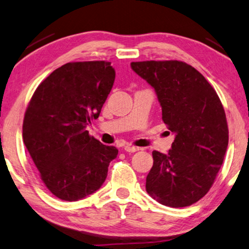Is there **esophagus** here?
Masks as SVG:
<instances>
[{
    "label": "esophagus",
    "instance_id": "1",
    "mask_svg": "<svg viewBox=\"0 0 249 249\" xmlns=\"http://www.w3.org/2000/svg\"><path fill=\"white\" fill-rule=\"evenodd\" d=\"M124 150L127 152H136L139 150V148L132 146V144H126V146H124Z\"/></svg>",
    "mask_w": 249,
    "mask_h": 249
}]
</instances>
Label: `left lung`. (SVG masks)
<instances>
[{"mask_svg":"<svg viewBox=\"0 0 249 249\" xmlns=\"http://www.w3.org/2000/svg\"><path fill=\"white\" fill-rule=\"evenodd\" d=\"M130 66L155 88L162 120L175 134L169 153L152 152L146 191L164 206H191L209 192L223 163L229 128L222 103L207 79L185 62H132Z\"/></svg>","mask_w":249,"mask_h":249,"instance_id":"left-lung-1","label":"left lung"}]
</instances>
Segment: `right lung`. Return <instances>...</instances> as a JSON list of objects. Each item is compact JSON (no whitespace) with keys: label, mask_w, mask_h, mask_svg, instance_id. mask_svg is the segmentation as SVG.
<instances>
[{"label":"right lung","mask_w":249,"mask_h":249,"mask_svg":"<svg viewBox=\"0 0 249 249\" xmlns=\"http://www.w3.org/2000/svg\"><path fill=\"white\" fill-rule=\"evenodd\" d=\"M115 79L110 62H71L36 89L25 112L22 139L54 196L76 201L105 183L119 150L90 136Z\"/></svg>","instance_id":"add662e5"}]
</instances>
